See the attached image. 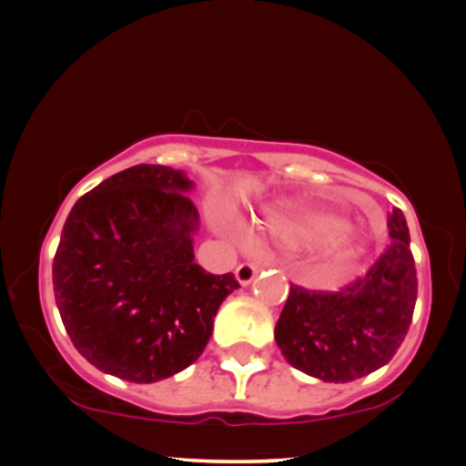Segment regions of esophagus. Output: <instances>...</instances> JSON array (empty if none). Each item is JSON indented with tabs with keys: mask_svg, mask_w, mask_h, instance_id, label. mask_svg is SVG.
I'll return each instance as SVG.
<instances>
[{
	"mask_svg": "<svg viewBox=\"0 0 466 466\" xmlns=\"http://www.w3.org/2000/svg\"><path fill=\"white\" fill-rule=\"evenodd\" d=\"M256 271H258V267L256 265H251V263H243V265H238L237 267V271H234V276H237V280H238V285H249L251 280H254V276H256Z\"/></svg>",
	"mask_w": 466,
	"mask_h": 466,
	"instance_id": "34e87169",
	"label": "esophagus"
}]
</instances>
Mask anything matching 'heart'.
Here are the masks:
<instances>
[{
	"label": "heart",
	"mask_w": 466,
	"mask_h": 466,
	"mask_svg": "<svg viewBox=\"0 0 466 466\" xmlns=\"http://www.w3.org/2000/svg\"><path fill=\"white\" fill-rule=\"evenodd\" d=\"M271 229L282 238L313 243L326 238V254L335 263H350L366 251L368 243L352 226H346L344 217L333 210H304L278 217Z\"/></svg>",
	"instance_id": "1"
}]
</instances>
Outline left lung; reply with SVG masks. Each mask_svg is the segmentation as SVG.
Listing matches in <instances>:
<instances>
[{
	"instance_id": "1",
	"label": "left lung",
	"mask_w": 466,
	"mask_h": 466,
	"mask_svg": "<svg viewBox=\"0 0 466 466\" xmlns=\"http://www.w3.org/2000/svg\"><path fill=\"white\" fill-rule=\"evenodd\" d=\"M392 243L381 258L341 291L293 287L274 337L293 368L326 383H349L392 360L411 324L416 280L403 212L388 217Z\"/></svg>"
}]
</instances>
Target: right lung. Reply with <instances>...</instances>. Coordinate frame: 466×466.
Segmentation results:
<instances>
[{
    "instance_id": "add662e5",
    "label": "right lung",
    "mask_w": 466,
    "mask_h": 466,
    "mask_svg": "<svg viewBox=\"0 0 466 466\" xmlns=\"http://www.w3.org/2000/svg\"><path fill=\"white\" fill-rule=\"evenodd\" d=\"M184 170L140 164L74 203L52 282L63 324L92 366L155 383L199 360L238 282L195 263L199 212Z\"/></svg>"
}]
</instances>
